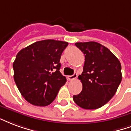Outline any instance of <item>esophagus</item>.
Masks as SVG:
<instances>
[{"label": "esophagus", "mask_w": 131, "mask_h": 131, "mask_svg": "<svg viewBox=\"0 0 131 131\" xmlns=\"http://www.w3.org/2000/svg\"><path fill=\"white\" fill-rule=\"evenodd\" d=\"M77 77V73H74L72 75H69V76H68V80H73L76 79Z\"/></svg>", "instance_id": "1"}]
</instances>
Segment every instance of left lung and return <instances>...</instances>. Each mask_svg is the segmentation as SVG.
<instances>
[{"label":"left lung","mask_w":131,"mask_h":131,"mask_svg":"<svg viewBox=\"0 0 131 131\" xmlns=\"http://www.w3.org/2000/svg\"><path fill=\"white\" fill-rule=\"evenodd\" d=\"M85 61L78 79L82 91L73 96V101L82 108H100L111 99L122 82V66L110 49L96 42H76Z\"/></svg>","instance_id":"8db88e82"}]
</instances>
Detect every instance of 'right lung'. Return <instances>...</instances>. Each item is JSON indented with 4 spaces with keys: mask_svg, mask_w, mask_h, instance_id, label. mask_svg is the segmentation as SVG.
<instances>
[{
    "mask_svg": "<svg viewBox=\"0 0 131 131\" xmlns=\"http://www.w3.org/2000/svg\"><path fill=\"white\" fill-rule=\"evenodd\" d=\"M68 43L45 40L18 52L13 63L14 80L25 100L36 106H47L56 98L66 82L59 70L60 59Z\"/></svg>",
    "mask_w": 131,
    "mask_h": 131,
    "instance_id": "right-lung-1",
    "label": "right lung"
}]
</instances>
